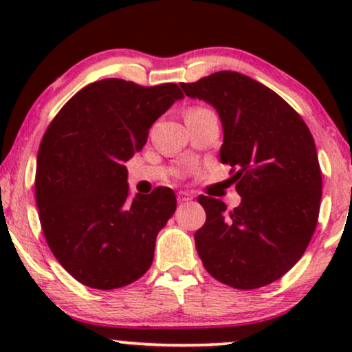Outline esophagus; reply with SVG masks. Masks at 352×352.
<instances>
[{"label": "esophagus", "mask_w": 352, "mask_h": 352, "mask_svg": "<svg viewBox=\"0 0 352 352\" xmlns=\"http://www.w3.org/2000/svg\"><path fill=\"white\" fill-rule=\"evenodd\" d=\"M177 199H179L180 204H188V201L192 200L193 197L190 195L188 192H179V195H177Z\"/></svg>", "instance_id": "1"}]
</instances>
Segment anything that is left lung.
Listing matches in <instances>:
<instances>
[{
    "instance_id": "1",
    "label": "left lung",
    "mask_w": 352,
    "mask_h": 352,
    "mask_svg": "<svg viewBox=\"0 0 352 352\" xmlns=\"http://www.w3.org/2000/svg\"><path fill=\"white\" fill-rule=\"evenodd\" d=\"M217 109L221 164L233 168L241 204L199 197L207 221L195 232L205 270L236 289L280 280L308 248L321 204V168L308 125L276 92L248 76L220 71L182 82Z\"/></svg>"
}]
</instances>
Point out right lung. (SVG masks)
Wrapping results in <instances>:
<instances>
[{
	"instance_id": "right-lung-1",
	"label": "right lung",
	"mask_w": 352,
	"mask_h": 352,
	"mask_svg": "<svg viewBox=\"0 0 352 352\" xmlns=\"http://www.w3.org/2000/svg\"><path fill=\"white\" fill-rule=\"evenodd\" d=\"M177 84L102 79L67 100L44 132L36 205L52 254L89 288L114 289L151 268L155 238L177 208L172 188L129 195L125 162L175 100Z\"/></svg>"
}]
</instances>
